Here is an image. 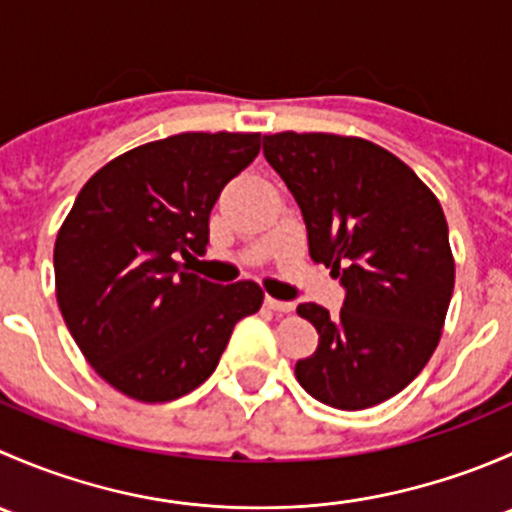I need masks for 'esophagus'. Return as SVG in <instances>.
<instances>
[{"instance_id":"esophagus-1","label":"esophagus","mask_w":512,"mask_h":512,"mask_svg":"<svg viewBox=\"0 0 512 512\" xmlns=\"http://www.w3.org/2000/svg\"><path fill=\"white\" fill-rule=\"evenodd\" d=\"M265 304L272 309V312H292L294 309L292 302H282V299H275V297H267Z\"/></svg>"}]
</instances>
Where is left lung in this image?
<instances>
[{
  "label": "left lung",
  "mask_w": 512,
  "mask_h": 512,
  "mask_svg": "<svg viewBox=\"0 0 512 512\" xmlns=\"http://www.w3.org/2000/svg\"><path fill=\"white\" fill-rule=\"evenodd\" d=\"M262 148L302 210L312 260L347 289L337 317L314 302L297 307L319 344L294 376L332 409L381 404L421 374L441 339L456 282L441 203L404 160L364 138L285 131Z\"/></svg>",
  "instance_id": "left-lung-1"
}]
</instances>
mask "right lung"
I'll return each instance as SVG.
<instances>
[{
	"label": "right lung",
	"instance_id": "1",
	"mask_svg": "<svg viewBox=\"0 0 512 512\" xmlns=\"http://www.w3.org/2000/svg\"><path fill=\"white\" fill-rule=\"evenodd\" d=\"M260 153V133H178L113 158L76 195L54 245L56 302L106 384L143 404L198 389L235 324L262 307L252 280L180 270L205 252L220 190Z\"/></svg>",
	"mask_w": 512,
	"mask_h": 512
}]
</instances>
